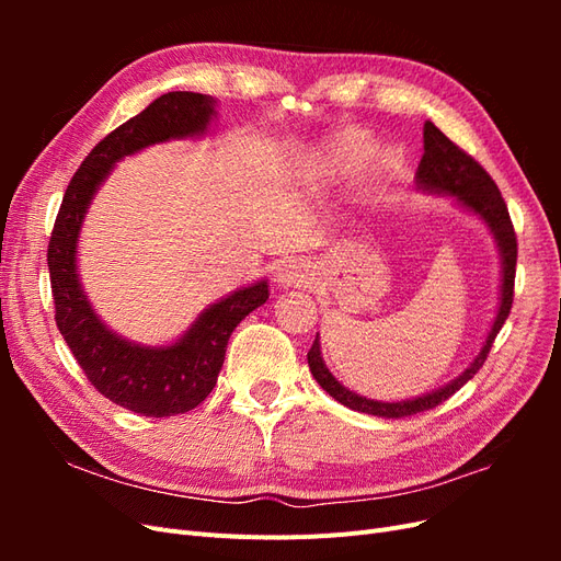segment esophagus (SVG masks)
<instances>
[{
	"mask_svg": "<svg viewBox=\"0 0 561 561\" xmlns=\"http://www.w3.org/2000/svg\"><path fill=\"white\" fill-rule=\"evenodd\" d=\"M276 283L280 287H309L313 283V268L299 260L283 262L276 271Z\"/></svg>",
	"mask_w": 561,
	"mask_h": 561,
	"instance_id": "obj_1",
	"label": "esophagus"
}]
</instances>
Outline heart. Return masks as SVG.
<instances>
[{
  "label": "heart",
  "mask_w": 561,
  "mask_h": 561,
  "mask_svg": "<svg viewBox=\"0 0 561 561\" xmlns=\"http://www.w3.org/2000/svg\"><path fill=\"white\" fill-rule=\"evenodd\" d=\"M363 147H365V142H355V140H353V142H348L344 149L348 151V154H353V151H360ZM334 163H336V161H328V168H330V171L334 168Z\"/></svg>",
  "instance_id": "heart-1"
}]
</instances>
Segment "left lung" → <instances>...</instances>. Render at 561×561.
Segmentation results:
<instances>
[{"mask_svg": "<svg viewBox=\"0 0 561 561\" xmlns=\"http://www.w3.org/2000/svg\"><path fill=\"white\" fill-rule=\"evenodd\" d=\"M416 184H419V190L454 196L463 208L472 210L474 215H480L489 225L491 233H494V239H496V245L501 250V262H503L501 304H499L496 320L489 330V336H486L482 351L478 353V358L470 363V367L463 371V375H458V379H454L451 383H447L443 388L433 390V393H428V396H421L414 400H402V402L367 400L358 393H353V390L344 388L332 377L328 365L322 363L320 342L316 334V342H313L307 358H309L311 375L322 386V390H328V393L336 402H342L344 407H348V410L371 414V416H383V419H402V416H412L419 412L433 410V407L451 398L458 388L466 386L474 375H478L480 367L486 360L489 351H491V344H494L496 334L503 328L505 318L511 316L513 297H515L517 233H515L511 213H507V206L499 192V186L494 180H491V175L484 171V168L468 154V151L454 145L447 135L431 122L423 124V157L416 168Z\"/></svg>", "mask_w": 561, "mask_h": 561, "instance_id": "1", "label": "left lung"}]
</instances>
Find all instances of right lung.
<instances>
[{
  "label": "right lung",
  "instance_id": "obj_1",
  "mask_svg": "<svg viewBox=\"0 0 561 561\" xmlns=\"http://www.w3.org/2000/svg\"><path fill=\"white\" fill-rule=\"evenodd\" d=\"M215 100L173 91L112 130L83 159L67 184L48 241V276L56 325L83 375L100 396L142 416H175L210 396L236 325L268 299L266 280L225 297L203 311L180 342L151 348L130 344L103 325L77 278V239L95 190L112 165L149 145L194 138L208 128Z\"/></svg>",
  "mask_w": 561,
  "mask_h": 561
}]
</instances>
